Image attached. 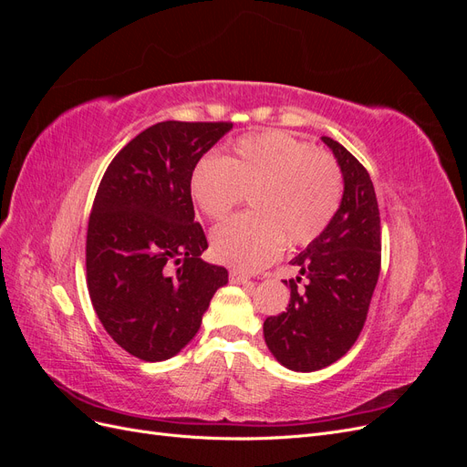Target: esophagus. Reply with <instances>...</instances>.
Masks as SVG:
<instances>
[{
    "mask_svg": "<svg viewBox=\"0 0 467 467\" xmlns=\"http://www.w3.org/2000/svg\"><path fill=\"white\" fill-rule=\"evenodd\" d=\"M230 280L234 282V285H247V282L251 280L245 273H239V271H230Z\"/></svg>",
    "mask_w": 467,
    "mask_h": 467,
    "instance_id": "34e87169",
    "label": "esophagus"
}]
</instances>
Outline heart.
I'll use <instances>...</instances> for the list:
<instances>
[{"mask_svg":"<svg viewBox=\"0 0 467 467\" xmlns=\"http://www.w3.org/2000/svg\"><path fill=\"white\" fill-rule=\"evenodd\" d=\"M191 199L212 222H222L249 194L253 214L212 232V253L225 265L257 271L285 242L304 247L327 230L343 201V175L329 153L304 140L268 130L235 140L223 153L202 155L191 169Z\"/></svg>","mask_w":467,"mask_h":467,"instance_id":"obj_1","label":"heart"}]
</instances>
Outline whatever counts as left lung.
<instances>
[{
  "instance_id": "8db88e82",
  "label": "left lung",
  "mask_w": 467,
  "mask_h": 467,
  "mask_svg": "<svg viewBox=\"0 0 467 467\" xmlns=\"http://www.w3.org/2000/svg\"><path fill=\"white\" fill-rule=\"evenodd\" d=\"M341 165L345 192L335 218L292 261L285 312L265 319L263 333L275 358L296 372H314L345 357L366 323L381 266V225L366 167L333 138H321Z\"/></svg>"
}]
</instances>
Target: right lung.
Wrapping results in <instances>:
<instances>
[{
  "mask_svg": "<svg viewBox=\"0 0 467 467\" xmlns=\"http://www.w3.org/2000/svg\"><path fill=\"white\" fill-rule=\"evenodd\" d=\"M232 122L167 120L130 140L99 182L88 223L89 298L105 331L132 357H175L199 331L228 271L201 259L192 165Z\"/></svg>",
  "mask_w": 467,
  "mask_h": 467,
  "instance_id": "add662e5",
  "label": "right lung"
}]
</instances>
